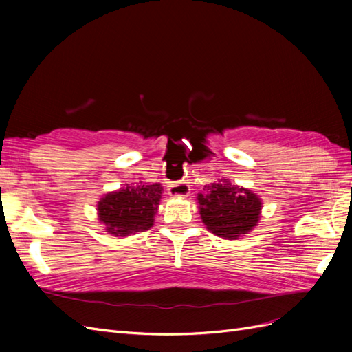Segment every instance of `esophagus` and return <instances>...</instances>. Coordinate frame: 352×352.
<instances>
[{
    "label": "esophagus",
    "mask_w": 352,
    "mask_h": 352,
    "mask_svg": "<svg viewBox=\"0 0 352 352\" xmlns=\"http://www.w3.org/2000/svg\"><path fill=\"white\" fill-rule=\"evenodd\" d=\"M167 192L170 197L175 198H186L190 194V188L188 184L180 182V184H168L167 185Z\"/></svg>",
    "instance_id": "esophagus-1"
}]
</instances>
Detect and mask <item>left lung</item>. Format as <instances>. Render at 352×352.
<instances>
[{"label": "left lung", "mask_w": 352, "mask_h": 352, "mask_svg": "<svg viewBox=\"0 0 352 352\" xmlns=\"http://www.w3.org/2000/svg\"><path fill=\"white\" fill-rule=\"evenodd\" d=\"M197 199L202 223L219 238L235 241L258 226L261 198L247 188L232 184L228 177L206 185Z\"/></svg>", "instance_id": "8db88e82"}]
</instances>
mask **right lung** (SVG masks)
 <instances>
[{"label":"right lung","mask_w":352,"mask_h":352,"mask_svg":"<svg viewBox=\"0 0 352 352\" xmlns=\"http://www.w3.org/2000/svg\"><path fill=\"white\" fill-rule=\"evenodd\" d=\"M162 194L163 186L160 184L126 185L100 198L98 220L113 236L126 238L145 232L154 226Z\"/></svg>","instance_id":"obj_1"}]
</instances>
